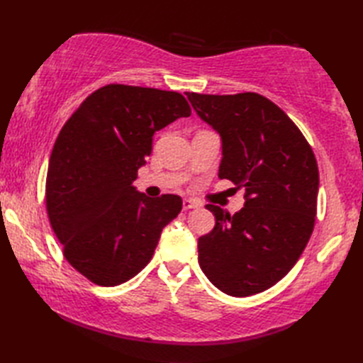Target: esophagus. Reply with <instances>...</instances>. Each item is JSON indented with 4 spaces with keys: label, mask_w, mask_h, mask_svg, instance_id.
<instances>
[{
    "label": "esophagus",
    "mask_w": 363,
    "mask_h": 363,
    "mask_svg": "<svg viewBox=\"0 0 363 363\" xmlns=\"http://www.w3.org/2000/svg\"><path fill=\"white\" fill-rule=\"evenodd\" d=\"M198 204L195 201H191V199H184L182 201V209L184 211H190V209H198Z\"/></svg>",
    "instance_id": "obj_1"
}]
</instances>
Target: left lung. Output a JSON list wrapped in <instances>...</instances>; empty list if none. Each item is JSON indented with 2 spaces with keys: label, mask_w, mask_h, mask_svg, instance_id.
Returning <instances> with one entry per match:
<instances>
[{
  "label": "left lung",
  "mask_w": 363,
  "mask_h": 363,
  "mask_svg": "<svg viewBox=\"0 0 363 363\" xmlns=\"http://www.w3.org/2000/svg\"><path fill=\"white\" fill-rule=\"evenodd\" d=\"M186 95L221 137L220 179L245 189L246 199L234 215L207 206L215 228L198 238L199 267L226 295H256L279 282L309 242L317 215V159L295 123L265 96Z\"/></svg>",
  "instance_id": "8db88e82"
}]
</instances>
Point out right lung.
<instances>
[{"instance_id": "obj_1", "label": "right lung", "mask_w": 363, "mask_h": 363, "mask_svg": "<svg viewBox=\"0 0 363 363\" xmlns=\"http://www.w3.org/2000/svg\"><path fill=\"white\" fill-rule=\"evenodd\" d=\"M191 109L177 91L109 84L95 90L60 129L46 176V212L76 272L103 287L148 265L182 199H157L133 182L152 135Z\"/></svg>"}]
</instances>
